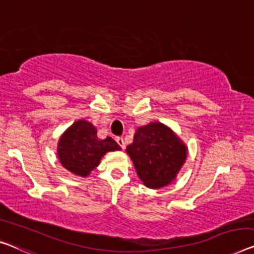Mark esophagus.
<instances>
[{
    "label": "esophagus",
    "mask_w": 254,
    "mask_h": 254,
    "mask_svg": "<svg viewBox=\"0 0 254 254\" xmlns=\"http://www.w3.org/2000/svg\"><path fill=\"white\" fill-rule=\"evenodd\" d=\"M116 141H117V143H119V145L121 146V148H122V149L126 148V142H124L123 138H121V137H117V138H116Z\"/></svg>",
    "instance_id": "esophagus-1"
}]
</instances>
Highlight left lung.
Instances as JSON below:
<instances>
[{"mask_svg": "<svg viewBox=\"0 0 254 254\" xmlns=\"http://www.w3.org/2000/svg\"><path fill=\"white\" fill-rule=\"evenodd\" d=\"M127 151L139 178L149 188H161L171 183L187 156L186 146L158 122L139 127Z\"/></svg>", "mask_w": 254, "mask_h": 254, "instance_id": "1", "label": "left lung"}]
</instances>
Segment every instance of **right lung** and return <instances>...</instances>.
<instances>
[{"label":"right lung","instance_id":"1","mask_svg":"<svg viewBox=\"0 0 254 254\" xmlns=\"http://www.w3.org/2000/svg\"><path fill=\"white\" fill-rule=\"evenodd\" d=\"M121 147L111 137L97 138V130L86 121H77L59 139L58 157L68 171L86 177L100 163L107 151L120 150Z\"/></svg>","mask_w":254,"mask_h":254}]
</instances>
